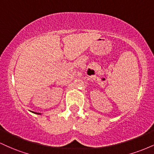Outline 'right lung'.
I'll return each mask as SVG.
<instances>
[{
  "label": "right lung",
  "instance_id": "add662e5",
  "mask_svg": "<svg viewBox=\"0 0 154 154\" xmlns=\"http://www.w3.org/2000/svg\"><path fill=\"white\" fill-rule=\"evenodd\" d=\"M35 114H40V113H36V112H35Z\"/></svg>",
  "mask_w": 154,
  "mask_h": 154
}]
</instances>
